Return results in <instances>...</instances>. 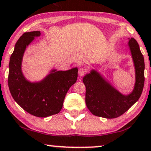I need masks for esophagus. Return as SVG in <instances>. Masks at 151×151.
Masks as SVG:
<instances>
[{"mask_svg":"<svg viewBox=\"0 0 151 151\" xmlns=\"http://www.w3.org/2000/svg\"><path fill=\"white\" fill-rule=\"evenodd\" d=\"M85 73H86V70H85V68H80L78 70V75L80 77H83V76L85 75Z\"/></svg>","mask_w":151,"mask_h":151,"instance_id":"34e87169","label":"esophagus"}]
</instances>
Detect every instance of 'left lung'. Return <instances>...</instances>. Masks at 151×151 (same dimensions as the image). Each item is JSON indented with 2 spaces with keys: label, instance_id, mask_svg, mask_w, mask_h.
<instances>
[{
  "label": "left lung",
  "instance_id": "8db88e82",
  "mask_svg": "<svg viewBox=\"0 0 151 151\" xmlns=\"http://www.w3.org/2000/svg\"><path fill=\"white\" fill-rule=\"evenodd\" d=\"M129 46L134 63L136 83L133 92L129 95L120 94L104 81L95 70L83 78L86 87L85 103L93 115L105 118H115L124 113L140 98L144 85V59L138 42L129 39Z\"/></svg>",
  "mask_w": 151,
  "mask_h": 151
}]
</instances>
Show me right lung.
I'll list each match as a JSON object with an SVG mask.
<instances>
[{
  "label": "right lung",
  "instance_id": "obj_1",
  "mask_svg": "<svg viewBox=\"0 0 151 151\" xmlns=\"http://www.w3.org/2000/svg\"><path fill=\"white\" fill-rule=\"evenodd\" d=\"M40 35L38 31L24 33L16 42L9 64L8 86L14 101L24 111L45 118L57 114L62 109L67 92L77 81L78 68L53 70L40 83L27 81L21 70L22 57L28 45Z\"/></svg>",
  "mask_w": 151,
  "mask_h": 151
}]
</instances>
